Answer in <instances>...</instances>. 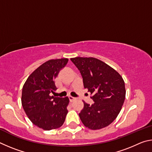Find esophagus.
Segmentation results:
<instances>
[{"label":"esophagus","instance_id":"obj_1","mask_svg":"<svg viewBox=\"0 0 152 152\" xmlns=\"http://www.w3.org/2000/svg\"><path fill=\"white\" fill-rule=\"evenodd\" d=\"M69 99H70V102H73V101H74L76 100V98L70 96H69Z\"/></svg>","mask_w":152,"mask_h":152}]
</instances>
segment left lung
I'll list each match as a JSON object with an SVG mask.
<instances>
[{
    "mask_svg": "<svg viewBox=\"0 0 152 152\" xmlns=\"http://www.w3.org/2000/svg\"><path fill=\"white\" fill-rule=\"evenodd\" d=\"M83 79L94 102H84L79 113L82 123L92 130L101 129L113 122L119 115L125 99V82L121 76L108 64L95 58L70 59Z\"/></svg>",
    "mask_w": 152,
    "mask_h": 152,
    "instance_id": "left-lung-1",
    "label": "left lung"
}]
</instances>
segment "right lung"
I'll use <instances>...</instances> for the list:
<instances>
[{
    "label": "right lung",
    "mask_w": 152,
    "mask_h": 152,
    "mask_svg": "<svg viewBox=\"0 0 152 152\" xmlns=\"http://www.w3.org/2000/svg\"><path fill=\"white\" fill-rule=\"evenodd\" d=\"M68 61L67 58L47 61L30 74L23 87V108L31 121L43 130L58 129L65 121L68 97L50 93L57 90L55 79Z\"/></svg>",
    "instance_id": "1"
}]
</instances>
